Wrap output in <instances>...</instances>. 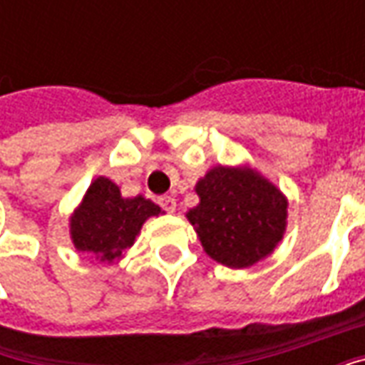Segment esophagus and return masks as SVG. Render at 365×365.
<instances>
[{
	"label": "esophagus",
	"mask_w": 365,
	"mask_h": 365,
	"mask_svg": "<svg viewBox=\"0 0 365 365\" xmlns=\"http://www.w3.org/2000/svg\"><path fill=\"white\" fill-rule=\"evenodd\" d=\"M160 207L168 211V213H174L175 211V199L172 195H164V197H160Z\"/></svg>",
	"instance_id": "34e87169"
}]
</instances>
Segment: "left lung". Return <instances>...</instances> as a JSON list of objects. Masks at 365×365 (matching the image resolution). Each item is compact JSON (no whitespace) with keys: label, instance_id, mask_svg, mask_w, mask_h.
I'll return each mask as SVG.
<instances>
[{"label":"left lung","instance_id":"left-lung-1","mask_svg":"<svg viewBox=\"0 0 365 365\" xmlns=\"http://www.w3.org/2000/svg\"><path fill=\"white\" fill-rule=\"evenodd\" d=\"M187 221L215 262L248 268L274 252L287 227V199L248 166H215L195 185Z\"/></svg>","mask_w":365,"mask_h":365}]
</instances>
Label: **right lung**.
<instances>
[{
	"label": "right lung",
	"mask_w": 365,
	"mask_h": 365,
	"mask_svg": "<svg viewBox=\"0 0 365 365\" xmlns=\"http://www.w3.org/2000/svg\"><path fill=\"white\" fill-rule=\"evenodd\" d=\"M160 213L150 199L123 197L117 183L99 175L70 217V237L76 250L113 264L135 245L144 221Z\"/></svg>",
	"instance_id": "1"
}]
</instances>
